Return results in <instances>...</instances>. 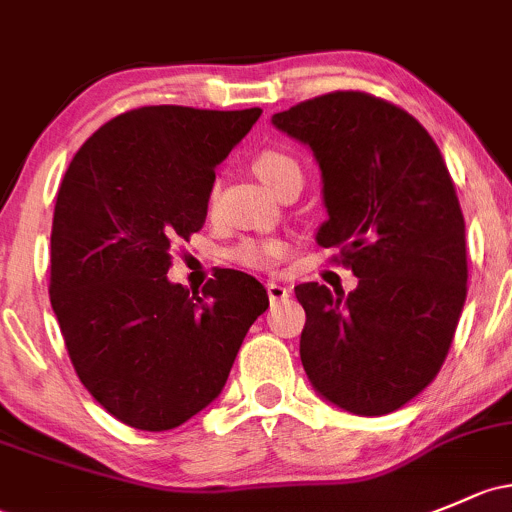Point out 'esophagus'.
Masks as SVG:
<instances>
[{
    "label": "esophagus",
    "instance_id": "34e87169",
    "mask_svg": "<svg viewBox=\"0 0 512 512\" xmlns=\"http://www.w3.org/2000/svg\"><path fill=\"white\" fill-rule=\"evenodd\" d=\"M267 297H270L272 304H277V301L289 299V289L282 287V284H277V282H267Z\"/></svg>",
    "mask_w": 512,
    "mask_h": 512
}]
</instances>
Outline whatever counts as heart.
<instances>
[{"label":"heart","mask_w":512,"mask_h":512,"mask_svg":"<svg viewBox=\"0 0 512 512\" xmlns=\"http://www.w3.org/2000/svg\"><path fill=\"white\" fill-rule=\"evenodd\" d=\"M252 171L257 174V179L262 181L270 191L282 179L292 174H301L297 159L289 157V154L279 152V149H265L252 161ZM284 255V245L277 240H245L235 247L233 260L240 262L245 267H255V270H265L272 267L279 257Z\"/></svg>","instance_id":"b5f03b06"}]
</instances>
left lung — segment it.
I'll list each match as a JSON object with an SVG mask.
<instances>
[{
	"instance_id": "8db88e82",
	"label": "left lung",
	"mask_w": 512,
	"mask_h": 512,
	"mask_svg": "<svg viewBox=\"0 0 512 512\" xmlns=\"http://www.w3.org/2000/svg\"><path fill=\"white\" fill-rule=\"evenodd\" d=\"M314 152L328 220L358 287H294L306 311L299 355L311 385L363 417L400 410L434 378L466 301V225L439 147L392 102L338 90L277 112Z\"/></svg>"
}]
</instances>
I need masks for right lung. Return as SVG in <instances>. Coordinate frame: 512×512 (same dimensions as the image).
<instances>
[{"label": "right lung", "mask_w": 512, "mask_h": 512, "mask_svg": "<svg viewBox=\"0 0 512 512\" xmlns=\"http://www.w3.org/2000/svg\"><path fill=\"white\" fill-rule=\"evenodd\" d=\"M260 107L152 105L105 122L78 149L51 228V306L85 390L112 417L166 432L223 390L247 328L270 299L220 270L188 292L169 282L171 247L203 228L215 166Z\"/></svg>", "instance_id": "right-lung-1"}]
</instances>
